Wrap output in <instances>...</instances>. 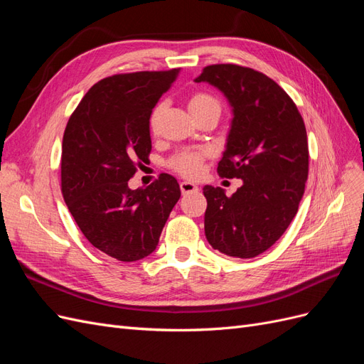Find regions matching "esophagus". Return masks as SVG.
I'll return each mask as SVG.
<instances>
[{
	"label": "esophagus",
	"mask_w": 364,
	"mask_h": 364,
	"mask_svg": "<svg viewBox=\"0 0 364 364\" xmlns=\"http://www.w3.org/2000/svg\"><path fill=\"white\" fill-rule=\"evenodd\" d=\"M181 191L182 194H190V193H196L199 191V188H197V185L191 183V182H181Z\"/></svg>",
	"instance_id": "esophagus-1"
}]
</instances>
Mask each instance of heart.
Instances as JSON below:
<instances>
[{"label": "heart", "mask_w": 364, "mask_h": 364, "mask_svg": "<svg viewBox=\"0 0 364 364\" xmlns=\"http://www.w3.org/2000/svg\"><path fill=\"white\" fill-rule=\"evenodd\" d=\"M188 106L193 115L205 112L208 109H218L220 111V102L214 95L206 94V92L193 94L190 97ZM158 114H159V107H156L150 117L151 127H155L156 124ZM208 156H209V150L206 149H186V150L178 151L174 156L168 159V167L176 173L185 176V178H196V176L200 174L203 161Z\"/></svg>", "instance_id": "heart-1"}]
</instances>
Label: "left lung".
<instances>
[{"instance_id": "8db88e82", "label": "left lung", "mask_w": 364, "mask_h": 364, "mask_svg": "<svg viewBox=\"0 0 364 364\" xmlns=\"http://www.w3.org/2000/svg\"><path fill=\"white\" fill-rule=\"evenodd\" d=\"M196 82L214 85L232 106L217 173L243 179L230 197L218 186H203L205 235L225 255L253 258L277 243L299 208L308 178L304 119L277 82L252 68L209 65Z\"/></svg>"}]
</instances>
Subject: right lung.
<instances>
[{"instance_id":"obj_1","label":"right lung","mask_w":364,"mask_h":364,"mask_svg":"<svg viewBox=\"0 0 364 364\" xmlns=\"http://www.w3.org/2000/svg\"><path fill=\"white\" fill-rule=\"evenodd\" d=\"M179 70L115 74L85 94L65 127L60 188L90 243L132 262L156 249L181 197L173 176L161 173L147 188L129 179L151 151L150 115Z\"/></svg>"}]
</instances>
